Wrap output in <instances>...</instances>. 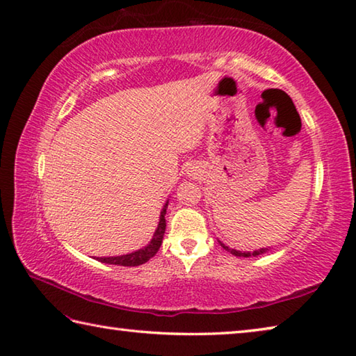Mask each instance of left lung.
<instances>
[{
  "instance_id": "obj_1",
  "label": "left lung",
  "mask_w": 356,
  "mask_h": 356,
  "mask_svg": "<svg viewBox=\"0 0 356 356\" xmlns=\"http://www.w3.org/2000/svg\"><path fill=\"white\" fill-rule=\"evenodd\" d=\"M219 244H221L225 250H229L230 254H234V255H236V257H257V255H261V254H264V252H268V250H269V249L264 248V249H260V250H254V252H241V250H236V249H230L229 245L222 244L221 241H219Z\"/></svg>"
}]
</instances>
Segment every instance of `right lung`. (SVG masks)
I'll use <instances>...</instances> for the list:
<instances>
[{"label":"right lung","instance_id":"add662e5","mask_svg":"<svg viewBox=\"0 0 356 356\" xmlns=\"http://www.w3.org/2000/svg\"><path fill=\"white\" fill-rule=\"evenodd\" d=\"M166 207H168V202L165 204L163 210H161V213H160V221L157 225V230H156V234H154L149 244L145 245L143 249L132 252V254L120 255V257H102V258H98V260L101 263H107V264H118V266H140V264H143L149 260V258H152L157 254V250L160 249L161 240H163V235H165Z\"/></svg>","mask_w":356,"mask_h":356}]
</instances>
